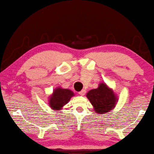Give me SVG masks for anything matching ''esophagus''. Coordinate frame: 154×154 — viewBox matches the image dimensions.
I'll return each mask as SVG.
<instances>
[{
    "mask_svg": "<svg viewBox=\"0 0 154 154\" xmlns=\"http://www.w3.org/2000/svg\"><path fill=\"white\" fill-rule=\"evenodd\" d=\"M85 93H86V91H85V89H82V91H80L79 92V94L80 95H82V96H83V95H85Z\"/></svg>",
    "mask_w": 154,
    "mask_h": 154,
    "instance_id": "obj_1",
    "label": "esophagus"
}]
</instances>
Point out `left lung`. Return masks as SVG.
I'll return each mask as SVG.
<instances>
[{"label": "left lung", "mask_w": 154, "mask_h": 154, "mask_svg": "<svg viewBox=\"0 0 154 154\" xmlns=\"http://www.w3.org/2000/svg\"><path fill=\"white\" fill-rule=\"evenodd\" d=\"M89 99L97 113L104 114L110 111L115 107L117 97L112 89L105 83H100L97 89L90 90L87 94Z\"/></svg>", "instance_id": "left-lung-1"}]
</instances>
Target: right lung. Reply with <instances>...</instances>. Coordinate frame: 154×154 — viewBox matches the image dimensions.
<instances>
[{"mask_svg": "<svg viewBox=\"0 0 154 154\" xmlns=\"http://www.w3.org/2000/svg\"><path fill=\"white\" fill-rule=\"evenodd\" d=\"M74 95V92L67 89H62L60 87L54 89L53 94L50 96L49 105L52 109L59 110L62 108Z\"/></svg>", "mask_w": 154, "mask_h": 154, "instance_id": "add662e5", "label": "right lung"}]
</instances>
